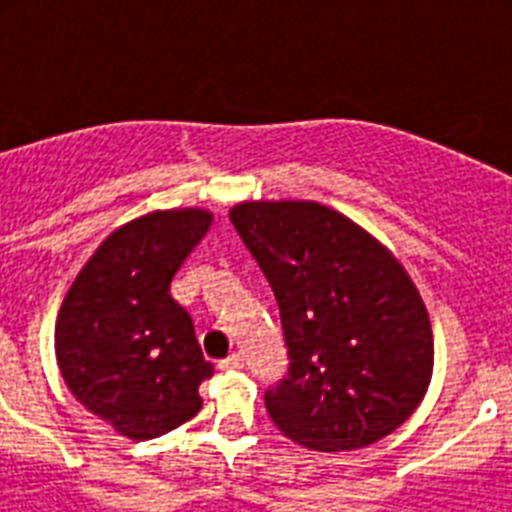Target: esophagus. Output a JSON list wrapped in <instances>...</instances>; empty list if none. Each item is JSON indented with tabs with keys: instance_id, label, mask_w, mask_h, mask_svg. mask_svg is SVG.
<instances>
[{
	"instance_id": "34e87169",
	"label": "esophagus",
	"mask_w": 512,
	"mask_h": 512,
	"mask_svg": "<svg viewBox=\"0 0 512 512\" xmlns=\"http://www.w3.org/2000/svg\"><path fill=\"white\" fill-rule=\"evenodd\" d=\"M243 361H246L243 354H230L228 359H223L217 366H220L223 372H235V369H243Z\"/></svg>"
}]
</instances>
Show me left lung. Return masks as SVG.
<instances>
[{
	"label": "left lung",
	"instance_id": "left-lung-1",
	"mask_svg": "<svg viewBox=\"0 0 512 512\" xmlns=\"http://www.w3.org/2000/svg\"><path fill=\"white\" fill-rule=\"evenodd\" d=\"M230 223L279 305L289 366L264 395L274 425L318 451L390 436L433 372L431 320L408 271L318 202H243Z\"/></svg>",
	"mask_w": 512,
	"mask_h": 512
}]
</instances>
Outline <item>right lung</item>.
<instances>
[{
	"mask_svg": "<svg viewBox=\"0 0 512 512\" xmlns=\"http://www.w3.org/2000/svg\"><path fill=\"white\" fill-rule=\"evenodd\" d=\"M212 215L171 210L138 217L104 238L79 271L56 323L61 374L81 405L146 441L200 413L212 377L171 279Z\"/></svg>",
	"mask_w": 512,
	"mask_h": 512,
	"instance_id": "1",
	"label": "right lung"
}]
</instances>
